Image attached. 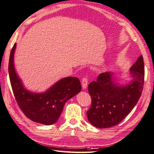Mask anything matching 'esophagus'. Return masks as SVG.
Masks as SVG:
<instances>
[{
  "label": "esophagus",
  "mask_w": 154,
  "mask_h": 154,
  "mask_svg": "<svg viewBox=\"0 0 154 154\" xmlns=\"http://www.w3.org/2000/svg\"><path fill=\"white\" fill-rule=\"evenodd\" d=\"M88 78H83L82 80V89H86L88 86Z\"/></svg>",
  "instance_id": "obj_1"
}]
</instances>
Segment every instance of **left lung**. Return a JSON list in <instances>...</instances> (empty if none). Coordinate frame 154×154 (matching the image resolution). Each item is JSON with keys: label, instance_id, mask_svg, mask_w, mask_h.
Here are the masks:
<instances>
[{"label": "left lung", "instance_id": "obj_1", "mask_svg": "<svg viewBox=\"0 0 154 154\" xmlns=\"http://www.w3.org/2000/svg\"><path fill=\"white\" fill-rule=\"evenodd\" d=\"M114 73L100 74L97 81L88 85L91 105L87 112L90 123L97 128L106 129L119 124L139 100L144 82L142 55L131 67V83L119 85L114 82Z\"/></svg>", "mask_w": 154, "mask_h": 154}]
</instances>
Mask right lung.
Masks as SVG:
<instances>
[{
	"label": "right lung",
	"instance_id": "1",
	"mask_svg": "<svg viewBox=\"0 0 154 154\" xmlns=\"http://www.w3.org/2000/svg\"><path fill=\"white\" fill-rule=\"evenodd\" d=\"M15 43L10 52L8 72L15 98L20 109L31 120L44 125L56 123L65 104L81 90L80 82L76 77H66L59 80L41 93L31 92L24 88L14 68Z\"/></svg>",
	"mask_w": 154,
	"mask_h": 154
}]
</instances>
